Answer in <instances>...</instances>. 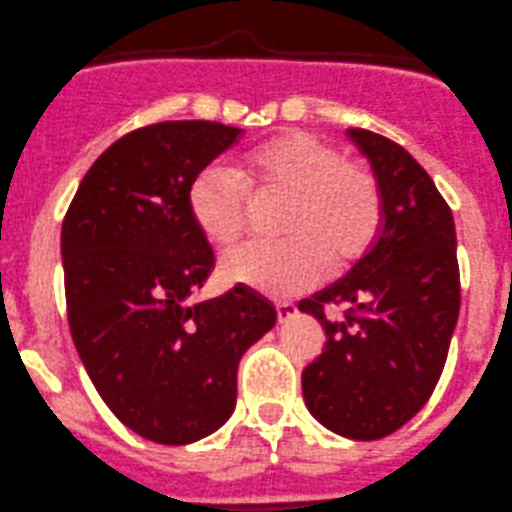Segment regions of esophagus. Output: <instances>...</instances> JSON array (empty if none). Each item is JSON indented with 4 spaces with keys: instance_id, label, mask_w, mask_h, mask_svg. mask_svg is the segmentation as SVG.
Returning <instances> with one entry per match:
<instances>
[{
    "instance_id": "1",
    "label": "esophagus",
    "mask_w": 512,
    "mask_h": 512,
    "mask_svg": "<svg viewBox=\"0 0 512 512\" xmlns=\"http://www.w3.org/2000/svg\"><path fill=\"white\" fill-rule=\"evenodd\" d=\"M276 314H279V321H286L291 319V316H296V306L289 304V301H279V304H276Z\"/></svg>"
}]
</instances>
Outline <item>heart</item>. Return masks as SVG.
<instances>
[{
    "instance_id": "b5f03b06",
    "label": "heart",
    "mask_w": 512,
    "mask_h": 512,
    "mask_svg": "<svg viewBox=\"0 0 512 512\" xmlns=\"http://www.w3.org/2000/svg\"><path fill=\"white\" fill-rule=\"evenodd\" d=\"M251 193L289 196L281 243H246L223 259V274L271 296L319 284L326 266H344L369 246L382 218L377 180L334 145L289 133L238 158L236 170L211 163L193 178L188 206L203 236L233 246L243 236Z\"/></svg>"
}]
</instances>
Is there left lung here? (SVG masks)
I'll use <instances>...</instances> for the list:
<instances>
[{
	"label": "left lung",
	"instance_id": "1",
	"mask_svg": "<svg viewBox=\"0 0 512 512\" xmlns=\"http://www.w3.org/2000/svg\"><path fill=\"white\" fill-rule=\"evenodd\" d=\"M382 196L377 238L344 279L299 309L324 326V352L301 372L311 415L349 440H379L425 407L460 314L452 211L427 170L372 130L349 128ZM347 303L344 322L323 306Z\"/></svg>",
	"mask_w": 512,
	"mask_h": 512
}]
</instances>
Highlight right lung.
Masks as SVG:
<instances>
[{
    "instance_id": "obj_1",
    "label": "right lung",
    "mask_w": 512,
    "mask_h": 512,
    "mask_svg": "<svg viewBox=\"0 0 512 512\" xmlns=\"http://www.w3.org/2000/svg\"><path fill=\"white\" fill-rule=\"evenodd\" d=\"M241 128L170 120L92 163L62 223L67 319L113 415L158 445H188L236 410L238 362L276 324L243 286L191 304L216 256L188 206L191 183Z\"/></svg>"
}]
</instances>
